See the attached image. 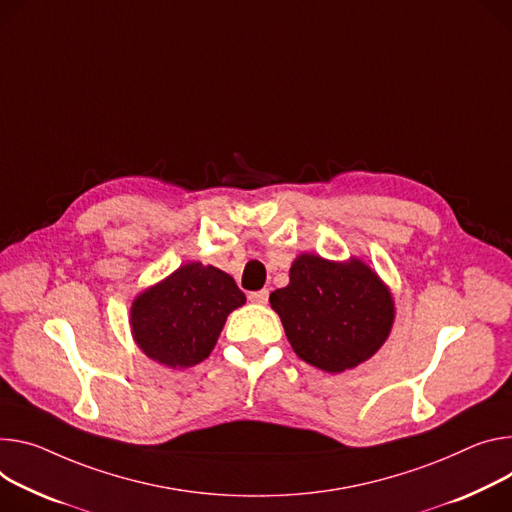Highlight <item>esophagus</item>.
<instances>
[{"label": "esophagus", "mask_w": 512, "mask_h": 512, "mask_svg": "<svg viewBox=\"0 0 512 512\" xmlns=\"http://www.w3.org/2000/svg\"><path fill=\"white\" fill-rule=\"evenodd\" d=\"M249 300H251L253 304H267V300H269V290L251 292V294H249Z\"/></svg>", "instance_id": "obj_1"}]
</instances>
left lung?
Wrapping results in <instances>:
<instances>
[{
  "mask_svg": "<svg viewBox=\"0 0 512 512\" xmlns=\"http://www.w3.org/2000/svg\"><path fill=\"white\" fill-rule=\"evenodd\" d=\"M300 359L339 374L374 355L394 322L390 292L359 259L333 263L300 255L290 284L269 296Z\"/></svg>",
  "mask_w": 512,
  "mask_h": 512,
  "instance_id": "8db88e82",
  "label": "left lung"
}]
</instances>
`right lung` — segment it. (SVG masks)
<instances>
[{
    "label": "right lung",
    "instance_id": "right-lung-1",
    "mask_svg": "<svg viewBox=\"0 0 512 512\" xmlns=\"http://www.w3.org/2000/svg\"><path fill=\"white\" fill-rule=\"evenodd\" d=\"M245 302L228 273L202 263L181 265L134 300L132 335L151 359L192 367L210 355L226 316Z\"/></svg>",
    "mask_w": 512,
    "mask_h": 512
}]
</instances>
